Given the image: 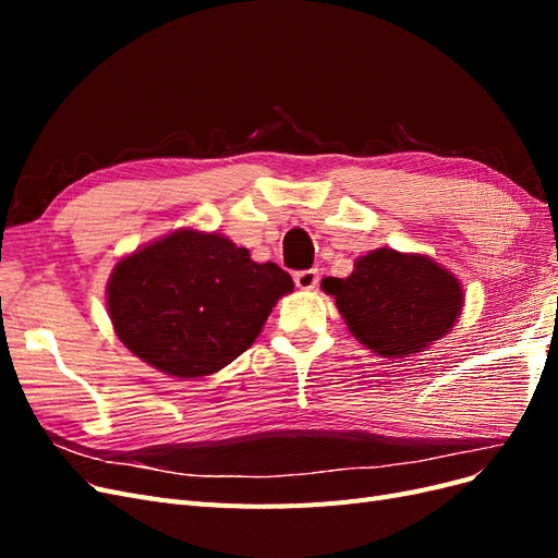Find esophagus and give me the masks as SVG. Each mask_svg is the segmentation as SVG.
<instances>
[{
	"label": "esophagus",
	"mask_w": 558,
	"mask_h": 558,
	"mask_svg": "<svg viewBox=\"0 0 558 558\" xmlns=\"http://www.w3.org/2000/svg\"><path fill=\"white\" fill-rule=\"evenodd\" d=\"M293 281H295L298 289L312 291V289H316V283H318V269H300V272L293 275Z\"/></svg>",
	"instance_id": "obj_1"
}]
</instances>
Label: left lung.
I'll use <instances>...</instances> for the list:
<instances>
[{"label": "left lung", "instance_id": "left-lung-1", "mask_svg": "<svg viewBox=\"0 0 558 558\" xmlns=\"http://www.w3.org/2000/svg\"><path fill=\"white\" fill-rule=\"evenodd\" d=\"M349 332L384 359H408L445 337L463 310V289L424 253L375 248L347 279L326 277Z\"/></svg>", "mask_w": 558, "mask_h": 558}]
</instances>
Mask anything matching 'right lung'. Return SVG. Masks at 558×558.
Wrapping results in <instances>:
<instances>
[{"label":"right lung","instance_id":"1","mask_svg":"<svg viewBox=\"0 0 558 558\" xmlns=\"http://www.w3.org/2000/svg\"><path fill=\"white\" fill-rule=\"evenodd\" d=\"M291 291L293 279L279 265L251 260L248 248L223 234L181 228L116 263L107 307L134 356L193 379L244 353Z\"/></svg>","mask_w":558,"mask_h":558}]
</instances>
